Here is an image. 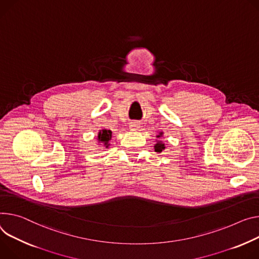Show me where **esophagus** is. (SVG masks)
<instances>
[{
	"instance_id": "obj_1",
	"label": "esophagus",
	"mask_w": 259,
	"mask_h": 259,
	"mask_svg": "<svg viewBox=\"0 0 259 259\" xmlns=\"http://www.w3.org/2000/svg\"><path fill=\"white\" fill-rule=\"evenodd\" d=\"M129 127H130V129H131V130H137V129L139 128V123H137V122L133 121V122H131V123H130Z\"/></svg>"
}]
</instances>
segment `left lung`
Wrapping results in <instances>:
<instances>
[{"instance_id":"1","label":"left lung","mask_w":259,"mask_h":259,"mask_svg":"<svg viewBox=\"0 0 259 259\" xmlns=\"http://www.w3.org/2000/svg\"><path fill=\"white\" fill-rule=\"evenodd\" d=\"M162 132L159 134V135H157V138H160L161 136H162ZM154 149H155V152H157V153H161L164 149H165V147H164V144L161 142V140H157V144L154 146Z\"/></svg>"}]
</instances>
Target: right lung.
<instances>
[{
    "instance_id": "obj_1",
    "label": "right lung",
    "mask_w": 259,
    "mask_h": 259,
    "mask_svg": "<svg viewBox=\"0 0 259 259\" xmlns=\"http://www.w3.org/2000/svg\"><path fill=\"white\" fill-rule=\"evenodd\" d=\"M111 139V131L102 129L98 133V143L102 144L105 148L109 147V140Z\"/></svg>"
}]
</instances>
